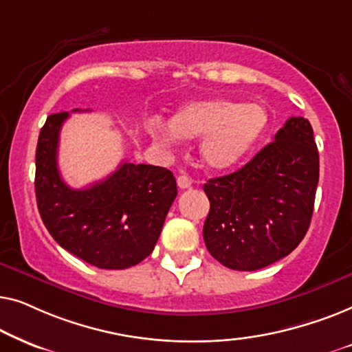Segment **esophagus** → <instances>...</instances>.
Wrapping results in <instances>:
<instances>
[{"instance_id": "esophagus-1", "label": "esophagus", "mask_w": 352, "mask_h": 352, "mask_svg": "<svg viewBox=\"0 0 352 352\" xmlns=\"http://www.w3.org/2000/svg\"><path fill=\"white\" fill-rule=\"evenodd\" d=\"M176 181H177V187H179V189H187V187L192 186V181L187 176H184V175L177 176Z\"/></svg>"}]
</instances>
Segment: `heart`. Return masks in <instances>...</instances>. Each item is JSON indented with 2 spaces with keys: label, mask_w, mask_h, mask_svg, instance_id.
<instances>
[{
  "label": "heart",
  "mask_w": 352,
  "mask_h": 352,
  "mask_svg": "<svg viewBox=\"0 0 352 352\" xmlns=\"http://www.w3.org/2000/svg\"><path fill=\"white\" fill-rule=\"evenodd\" d=\"M269 122L267 110L261 104L214 98L182 105L171 123L152 120L147 131L162 144H175L179 136H201L199 153L204 165L213 171H226L253 151L266 134Z\"/></svg>",
  "instance_id": "1"
}]
</instances>
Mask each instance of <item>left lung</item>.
Wrapping results in <instances>:
<instances>
[{"label":"left lung","mask_w":352,"mask_h":352,"mask_svg":"<svg viewBox=\"0 0 352 352\" xmlns=\"http://www.w3.org/2000/svg\"><path fill=\"white\" fill-rule=\"evenodd\" d=\"M319 152L311 123L287 120L247 165L204 186V226L211 256L234 271H256L285 258L309 229Z\"/></svg>","instance_id":"left-lung-1"}]
</instances>
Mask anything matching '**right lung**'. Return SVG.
Returning <instances> with one entry per match:
<instances>
[{"instance_id": "1", "label": "right lung", "mask_w": 352, "mask_h": 352, "mask_svg": "<svg viewBox=\"0 0 352 352\" xmlns=\"http://www.w3.org/2000/svg\"><path fill=\"white\" fill-rule=\"evenodd\" d=\"M67 118L69 112L50 115L38 138L35 194L43 223L62 248L96 267L136 266L160 237L177 195L175 176L166 168L124 162L104 181L72 189L57 168Z\"/></svg>"}]
</instances>
